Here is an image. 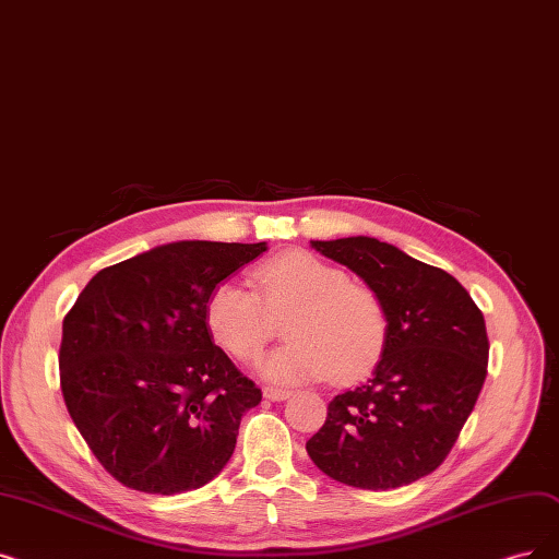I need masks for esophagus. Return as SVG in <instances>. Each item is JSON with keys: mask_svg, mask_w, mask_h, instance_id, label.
<instances>
[{"mask_svg": "<svg viewBox=\"0 0 559 559\" xmlns=\"http://www.w3.org/2000/svg\"><path fill=\"white\" fill-rule=\"evenodd\" d=\"M262 395H264V400H272V402H283V400H287L289 395V391H285V388H274V385H264L262 388Z\"/></svg>", "mask_w": 559, "mask_h": 559, "instance_id": "esophagus-1", "label": "esophagus"}]
</instances>
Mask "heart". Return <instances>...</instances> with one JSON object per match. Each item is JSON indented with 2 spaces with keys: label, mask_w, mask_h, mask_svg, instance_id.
Returning a JSON list of instances; mask_svg holds the SVG:
<instances>
[{
  "label": "heart",
  "mask_w": 559,
  "mask_h": 559,
  "mask_svg": "<svg viewBox=\"0 0 559 559\" xmlns=\"http://www.w3.org/2000/svg\"><path fill=\"white\" fill-rule=\"evenodd\" d=\"M255 293L219 283L207 299L205 320L224 349L239 360L255 358L285 320L287 343L262 360L274 383L331 377L352 381L379 358L388 314L374 289L308 251H287L253 272Z\"/></svg>",
  "instance_id": "b5f03b06"
}]
</instances>
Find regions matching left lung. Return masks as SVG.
I'll return each mask as SVG.
<instances>
[{
  "label": "left lung",
  "instance_id": "8db88e82",
  "mask_svg": "<svg viewBox=\"0 0 559 559\" xmlns=\"http://www.w3.org/2000/svg\"><path fill=\"white\" fill-rule=\"evenodd\" d=\"M310 247L374 289L388 333L372 377L331 400L308 456L347 487H406L443 464L477 402L489 360L484 314L454 276L374 237Z\"/></svg>",
  "mask_w": 559,
  "mask_h": 559
}]
</instances>
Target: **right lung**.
Returning a JSON list of instances; mask_svg holds the SVG:
<instances>
[{"mask_svg": "<svg viewBox=\"0 0 559 559\" xmlns=\"http://www.w3.org/2000/svg\"><path fill=\"white\" fill-rule=\"evenodd\" d=\"M266 251L182 239L107 266L63 320L68 414L120 484L174 496L201 489L233 456L260 388L214 345L212 289Z\"/></svg>", "mask_w": 559, "mask_h": 559, "instance_id": "right-lung-1", "label": "right lung"}]
</instances>
